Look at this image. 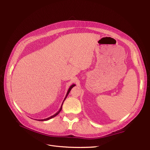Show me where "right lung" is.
Here are the masks:
<instances>
[{
	"mask_svg": "<svg viewBox=\"0 0 150 150\" xmlns=\"http://www.w3.org/2000/svg\"><path fill=\"white\" fill-rule=\"evenodd\" d=\"M76 86V84H72L71 86H70V88H69V89H68V91H67V94H66V97H65V98H64V101H63V102H62V104H61V108H60V109H59V110L56 114H54V115H52V116H50V117H47V118H46V119H44V120H38V121H47V120H50V119H51V118H52V117H55L56 116H57L59 113L60 112V111H61V110H62V104H63V103H64V101H65V99H66V98H67V95L69 94V92L71 91V89L74 87V86Z\"/></svg>",
	"mask_w": 150,
	"mask_h": 150,
	"instance_id": "obj_1",
	"label": "right lung"
}]
</instances>
